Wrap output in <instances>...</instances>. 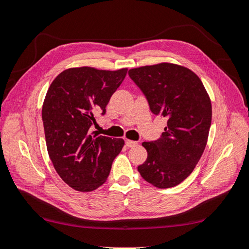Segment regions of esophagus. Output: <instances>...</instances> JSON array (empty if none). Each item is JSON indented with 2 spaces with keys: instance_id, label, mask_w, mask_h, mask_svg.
<instances>
[{
  "instance_id": "obj_1",
  "label": "esophagus",
  "mask_w": 249,
  "mask_h": 249,
  "mask_svg": "<svg viewBox=\"0 0 249 249\" xmlns=\"http://www.w3.org/2000/svg\"><path fill=\"white\" fill-rule=\"evenodd\" d=\"M125 144L127 147H133V146H136L137 145V142L136 141H133V140H128L126 139L125 140Z\"/></svg>"
}]
</instances>
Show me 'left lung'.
Segmentation results:
<instances>
[{
	"label": "left lung",
	"instance_id": "8db88e82",
	"mask_svg": "<svg viewBox=\"0 0 249 249\" xmlns=\"http://www.w3.org/2000/svg\"><path fill=\"white\" fill-rule=\"evenodd\" d=\"M155 115L168 118L160 138L143 142L146 160L140 176L158 188L182 183L200 160L212 122V105L200 78L188 68L160 63L129 70Z\"/></svg>",
	"mask_w": 249,
	"mask_h": 249
}]
</instances>
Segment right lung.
I'll use <instances>...</instances> for the list:
<instances>
[{"mask_svg": "<svg viewBox=\"0 0 249 249\" xmlns=\"http://www.w3.org/2000/svg\"><path fill=\"white\" fill-rule=\"evenodd\" d=\"M127 73V68L100 71L68 68L48 89L43 105L47 150L57 174L78 192H92L107 181L123 139L89 134L95 114L106 106Z\"/></svg>", "mask_w": 249, "mask_h": 249, "instance_id": "add662e5", "label": "right lung"}]
</instances>
